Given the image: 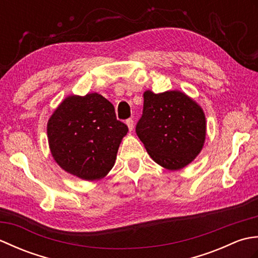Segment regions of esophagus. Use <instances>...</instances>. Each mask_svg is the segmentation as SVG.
Returning <instances> with one entry per match:
<instances>
[{"label": "esophagus", "instance_id": "esophagus-1", "mask_svg": "<svg viewBox=\"0 0 258 258\" xmlns=\"http://www.w3.org/2000/svg\"><path fill=\"white\" fill-rule=\"evenodd\" d=\"M126 125H127V127L130 131H133V127H134V120L132 118H128L127 120H126Z\"/></svg>", "mask_w": 258, "mask_h": 258}]
</instances>
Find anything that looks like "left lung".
Wrapping results in <instances>:
<instances>
[{
  "label": "left lung",
  "mask_w": 258,
  "mask_h": 258,
  "mask_svg": "<svg viewBox=\"0 0 258 258\" xmlns=\"http://www.w3.org/2000/svg\"><path fill=\"white\" fill-rule=\"evenodd\" d=\"M136 134L152 160L169 171L187 166L203 150L206 117L200 104L178 90L144 92Z\"/></svg>",
  "instance_id": "1"
}]
</instances>
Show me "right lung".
Instances as JSON below:
<instances>
[{
  "instance_id": "1",
  "label": "right lung",
  "mask_w": 258,
  "mask_h": 258,
  "mask_svg": "<svg viewBox=\"0 0 258 258\" xmlns=\"http://www.w3.org/2000/svg\"><path fill=\"white\" fill-rule=\"evenodd\" d=\"M51 154L65 172L84 180L105 177L128 128L116 119L113 104L98 93L69 95L47 122Z\"/></svg>"
}]
</instances>
